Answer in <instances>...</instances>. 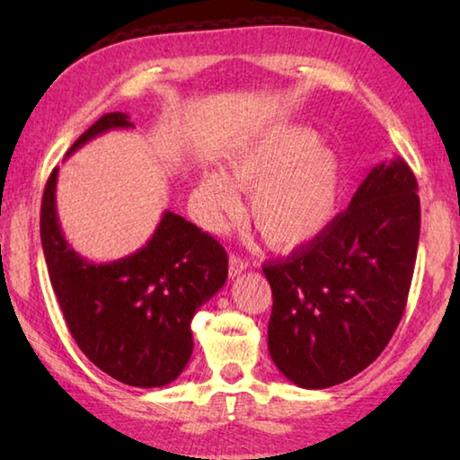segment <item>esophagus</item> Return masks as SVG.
<instances>
[{
	"label": "esophagus",
	"mask_w": 460,
	"mask_h": 460,
	"mask_svg": "<svg viewBox=\"0 0 460 460\" xmlns=\"http://www.w3.org/2000/svg\"><path fill=\"white\" fill-rule=\"evenodd\" d=\"M247 270V261L241 260L239 255H231L229 258V278H237L241 271Z\"/></svg>",
	"instance_id": "34e87169"
}]
</instances>
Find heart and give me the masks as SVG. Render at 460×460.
I'll list each match as a JSON object with an SVG mask.
<instances>
[{
    "instance_id": "1",
    "label": "heart",
    "mask_w": 460,
    "mask_h": 460,
    "mask_svg": "<svg viewBox=\"0 0 460 460\" xmlns=\"http://www.w3.org/2000/svg\"><path fill=\"white\" fill-rule=\"evenodd\" d=\"M239 189L252 192L249 217L276 249L313 243L331 227L342 197L337 154L316 131L296 123L270 128L229 154V174H200L197 200L208 229H221L241 211Z\"/></svg>"
}]
</instances>
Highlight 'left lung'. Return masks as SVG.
Masks as SVG:
<instances>
[{"label": "left lung", "instance_id": "obj_1", "mask_svg": "<svg viewBox=\"0 0 460 460\" xmlns=\"http://www.w3.org/2000/svg\"><path fill=\"white\" fill-rule=\"evenodd\" d=\"M416 190V176L400 155L381 162L321 237L263 266L274 296L270 357L292 384H342L385 349L414 276Z\"/></svg>", "mask_w": 460, "mask_h": 460}]
</instances>
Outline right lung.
Listing matches in <instances>:
<instances>
[{
    "label": "right lung",
    "instance_id": "right-lung-1",
    "mask_svg": "<svg viewBox=\"0 0 460 460\" xmlns=\"http://www.w3.org/2000/svg\"><path fill=\"white\" fill-rule=\"evenodd\" d=\"M131 128L128 113H107L66 155L105 131ZM57 178L54 168L44 186L40 237L68 331L89 361L121 384L168 385L192 355V316L227 279V253L197 225L164 211L137 252L105 263L89 261L60 229Z\"/></svg>",
    "mask_w": 460,
    "mask_h": 460
}]
</instances>
